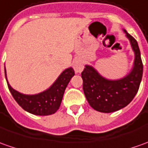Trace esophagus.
Masks as SVG:
<instances>
[{
  "label": "esophagus",
  "instance_id": "34e87169",
  "mask_svg": "<svg viewBox=\"0 0 148 148\" xmlns=\"http://www.w3.org/2000/svg\"><path fill=\"white\" fill-rule=\"evenodd\" d=\"M73 67H74V71L76 73H81L84 68L83 63L80 59H75L73 62Z\"/></svg>",
  "mask_w": 148,
  "mask_h": 148
}]
</instances>
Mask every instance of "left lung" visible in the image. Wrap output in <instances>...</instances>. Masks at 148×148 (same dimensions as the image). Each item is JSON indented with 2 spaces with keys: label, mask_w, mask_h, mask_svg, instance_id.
<instances>
[{
  "label": "left lung",
  "mask_w": 148,
  "mask_h": 148,
  "mask_svg": "<svg viewBox=\"0 0 148 148\" xmlns=\"http://www.w3.org/2000/svg\"><path fill=\"white\" fill-rule=\"evenodd\" d=\"M134 53V61L129 74L120 79H108L93 66L86 65L82 72V88L89 104L98 112H112L127 106L137 94L143 77V62L137 41L125 29Z\"/></svg>",
  "instance_id": "obj_1"
}]
</instances>
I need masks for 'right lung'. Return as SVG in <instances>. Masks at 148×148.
I'll return each mask as SVG.
<instances>
[{
    "instance_id": "add662e5",
    "label": "right lung",
    "mask_w": 148,
    "mask_h": 148,
    "mask_svg": "<svg viewBox=\"0 0 148 148\" xmlns=\"http://www.w3.org/2000/svg\"><path fill=\"white\" fill-rule=\"evenodd\" d=\"M5 74L8 87L14 99L25 111L34 115L48 116L55 113L58 110L66 87L74 75V70L72 67L66 69L51 87L35 95H26L14 90L7 80L5 68Z\"/></svg>"
}]
</instances>
